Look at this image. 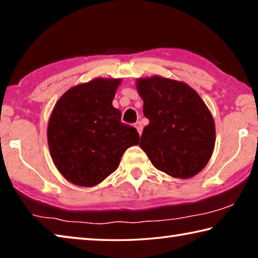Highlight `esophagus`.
Masks as SVG:
<instances>
[{"instance_id":"34e87169","label":"esophagus","mask_w":258,"mask_h":258,"mask_svg":"<svg viewBox=\"0 0 258 258\" xmlns=\"http://www.w3.org/2000/svg\"><path fill=\"white\" fill-rule=\"evenodd\" d=\"M134 126H135V127H137L139 134L141 135V134H142V130H143V126H142V124H141V121H137V123L134 124Z\"/></svg>"}]
</instances>
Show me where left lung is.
<instances>
[{
	"label": "left lung",
	"instance_id": "left-lung-1",
	"mask_svg": "<svg viewBox=\"0 0 258 258\" xmlns=\"http://www.w3.org/2000/svg\"><path fill=\"white\" fill-rule=\"evenodd\" d=\"M137 87L149 119L140 147L159 171L178 178L196 175L215 145V124L206 104L185 83L168 78H140Z\"/></svg>",
	"mask_w": 258,
	"mask_h": 258
}]
</instances>
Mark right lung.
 Wrapping results in <instances>:
<instances>
[{"instance_id":"add662e5","label":"right lung","mask_w":258,"mask_h":258,"mask_svg":"<svg viewBox=\"0 0 258 258\" xmlns=\"http://www.w3.org/2000/svg\"><path fill=\"white\" fill-rule=\"evenodd\" d=\"M120 80L95 78L68 90L56 102L47 125L53 163L69 182L93 186L118 167L121 156L139 143L133 126L121 123L112 107Z\"/></svg>"}]
</instances>
